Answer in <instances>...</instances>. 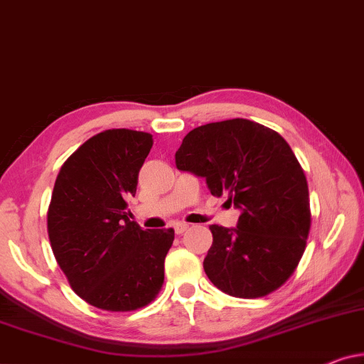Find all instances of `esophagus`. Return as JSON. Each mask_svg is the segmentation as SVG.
<instances>
[{
  "instance_id": "34e87169",
  "label": "esophagus",
  "mask_w": 364,
  "mask_h": 364,
  "mask_svg": "<svg viewBox=\"0 0 364 364\" xmlns=\"http://www.w3.org/2000/svg\"><path fill=\"white\" fill-rule=\"evenodd\" d=\"M173 228H175V232H176V234H183L189 226H188L186 223H176Z\"/></svg>"
}]
</instances>
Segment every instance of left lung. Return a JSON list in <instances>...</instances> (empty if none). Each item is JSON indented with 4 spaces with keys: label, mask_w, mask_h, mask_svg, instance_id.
Segmentation results:
<instances>
[{
    "label": "left lung",
    "mask_w": 364,
    "mask_h": 364,
    "mask_svg": "<svg viewBox=\"0 0 364 364\" xmlns=\"http://www.w3.org/2000/svg\"><path fill=\"white\" fill-rule=\"evenodd\" d=\"M176 168L206 178L213 196L240 209L235 229L209 226L204 272L224 294L259 299L282 287L305 252L311 226L309 184L277 132L232 119L198 127L183 138Z\"/></svg>",
    "instance_id": "1"
}]
</instances>
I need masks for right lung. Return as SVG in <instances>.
Segmentation results:
<instances>
[{"label": "right lung", "instance_id": "add662e5", "mask_svg": "<svg viewBox=\"0 0 364 364\" xmlns=\"http://www.w3.org/2000/svg\"><path fill=\"white\" fill-rule=\"evenodd\" d=\"M153 146L146 132L112 129L89 138L55 178L48 209L54 257L82 300L107 311L151 304L165 282L173 229L130 221L138 171Z\"/></svg>", "mask_w": 364, "mask_h": 364}]
</instances>
